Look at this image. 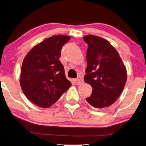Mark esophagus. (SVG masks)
Listing matches in <instances>:
<instances>
[{"label": "esophagus", "mask_w": 146, "mask_h": 146, "mask_svg": "<svg viewBox=\"0 0 146 146\" xmlns=\"http://www.w3.org/2000/svg\"><path fill=\"white\" fill-rule=\"evenodd\" d=\"M82 82H83V78H82V76H79L77 78L75 79V83H76L77 85L82 84Z\"/></svg>", "instance_id": "obj_1"}]
</instances>
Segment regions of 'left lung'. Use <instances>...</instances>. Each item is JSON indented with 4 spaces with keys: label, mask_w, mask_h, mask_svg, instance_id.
<instances>
[{
    "label": "left lung",
    "mask_w": 146,
    "mask_h": 146,
    "mask_svg": "<svg viewBox=\"0 0 146 146\" xmlns=\"http://www.w3.org/2000/svg\"><path fill=\"white\" fill-rule=\"evenodd\" d=\"M83 39L88 44L84 80L93 89L86 100L96 108L108 107L116 102L125 87V66L118 51L108 41L91 35Z\"/></svg>",
    "instance_id": "8db88e82"
}]
</instances>
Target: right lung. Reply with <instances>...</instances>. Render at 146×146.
Returning a JSON list of instances; mask_svg holds the SVG:
<instances>
[{
    "label": "right lung",
    "mask_w": 146,
    "mask_h": 146,
    "mask_svg": "<svg viewBox=\"0 0 146 146\" xmlns=\"http://www.w3.org/2000/svg\"><path fill=\"white\" fill-rule=\"evenodd\" d=\"M70 39L65 35L47 38L34 46L23 59L21 89L27 98L39 107H51L72 85L59 59L62 46Z\"/></svg>",
    "instance_id": "right-lung-1"
}]
</instances>
